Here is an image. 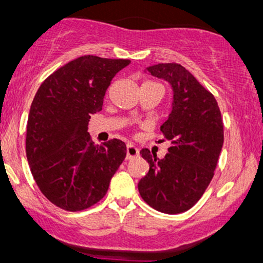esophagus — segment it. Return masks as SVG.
<instances>
[{"mask_svg": "<svg viewBox=\"0 0 263 263\" xmlns=\"http://www.w3.org/2000/svg\"><path fill=\"white\" fill-rule=\"evenodd\" d=\"M139 155V148L134 146L133 144L126 145V160H132V158H135Z\"/></svg>", "mask_w": 263, "mask_h": 263, "instance_id": "34e87169", "label": "esophagus"}]
</instances>
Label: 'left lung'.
<instances>
[{"mask_svg": "<svg viewBox=\"0 0 263 263\" xmlns=\"http://www.w3.org/2000/svg\"><path fill=\"white\" fill-rule=\"evenodd\" d=\"M145 72L166 80L173 91L161 126L171 147L162 160L147 148L140 151L150 170L138 189L152 209L177 215L195 205L212 180L224 141L221 111L215 96L180 64L158 63Z\"/></svg>", "mask_w": 263, "mask_h": 263, "instance_id": "1", "label": "left lung"}]
</instances>
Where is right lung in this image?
I'll use <instances>...</instances> for the list:
<instances>
[{"label": "right lung", "instance_id": "add662e5", "mask_svg": "<svg viewBox=\"0 0 263 263\" xmlns=\"http://www.w3.org/2000/svg\"><path fill=\"white\" fill-rule=\"evenodd\" d=\"M129 60L83 56L70 61L41 84L27 125V157L39 189L66 211L99 202L126 155L122 140L95 145L90 139L91 115Z\"/></svg>", "mask_w": 263, "mask_h": 263}]
</instances>
